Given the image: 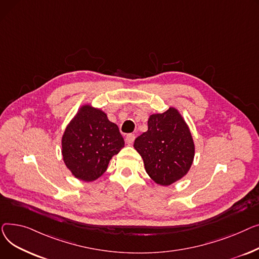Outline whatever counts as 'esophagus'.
<instances>
[{"label": "esophagus", "instance_id": "1", "mask_svg": "<svg viewBox=\"0 0 259 259\" xmlns=\"http://www.w3.org/2000/svg\"><path fill=\"white\" fill-rule=\"evenodd\" d=\"M135 141V135L133 134H128L126 137H125V142L128 144V145H132Z\"/></svg>", "mask_w": 259, "mask_h": 259}]
</instances>
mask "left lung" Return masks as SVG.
I'll list each match as a JSON object with an SVG mask.
<instances>
[{
	"instance_id": "1",
	"label": "left lung",
	"mask_w": 259,
	"mask_h": 259,
	"mask_svg": "<svg viewBox=\"0 0 259 259\" xmlns=\"http://www.w3.org/2000/svg\"><path fill=\"white\" fill-rule=\"evenodd\" d=\"M147 132L135 140L134 147L143 159L150 179L169 186L184 178L192 165L195 146L191 132L181 113L170 106L150 115Z\"/></svg>"
}]
</instances>
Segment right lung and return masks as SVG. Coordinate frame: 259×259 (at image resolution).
Segmentation results:
<instances>
[{
  "label": "right lung",
  "mask_w": 259,
  "mask_h": 259,
  "mask_svg": "<svg viewBox=\"0 0 259 259\" xmlns=\"http://www.w3.org/2000/svg\"><path fill=\"white\" fill-rule=\"evenodd\" d=\"M122 147L124 139L117 124L91 104L80 106L62 138V155L67 168L83 182L101 177Z\"/></svg>",
  "instance_id": "obj_1"
}]
</instances>
